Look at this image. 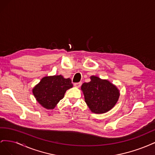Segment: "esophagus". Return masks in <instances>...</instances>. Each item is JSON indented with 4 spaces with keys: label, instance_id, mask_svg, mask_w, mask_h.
<instances>
[{
    "label": "esophagus",
    "instance_id": "esophagus-1",
    "mask_svg": "<svg viewBox=\"0 0 155 155\" xmlns=\"http://www.w3.org/2000/svg\"><path fill=\"white\" fill-rule=\"evenodd\" d=\"M81 82H79V83H75L74 84V85L76 87H78V88H79V87H81Z\"/></svg>",
    "mask_w": 155,
    "mask_h": 155
}]
</instances>
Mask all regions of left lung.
<instances>
[{"instance_id":"left-lung-1","label":"left lung","mask_w":155,"mask_h":155,"mask_svg":"<svg viewBox=\"0 0 155 155\" xmlns=\"http://www.w3.org/2000/svg\"><path fill=\"white\" fill-rule=\"evenodd\" d=\"M91 81L84 83L81 90L86 104L92 112L102 114L109 111L118 100L119 90L109 81L91 76Z\"/></svg>"}]
</instances>
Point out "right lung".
Wrapping results in <instances>:
<instances>
[{"label": "right lung", "instance_id": "obj_1", "mask_svg": "<svg viewBox=\"0 0 155 155\" xmlns=\"http://www.w3.org/2000/svg\"><path fill=\"white\" fill-rule=\"evenodd\" d=\"M72 87L70 78L64 79L61 75L47 76L41 79L38 85L33 89V94L43 107L52 109L63 99L68 89Z\"/></svg>", "mask_w": 155, "mask_h": 155}]
</instances>
